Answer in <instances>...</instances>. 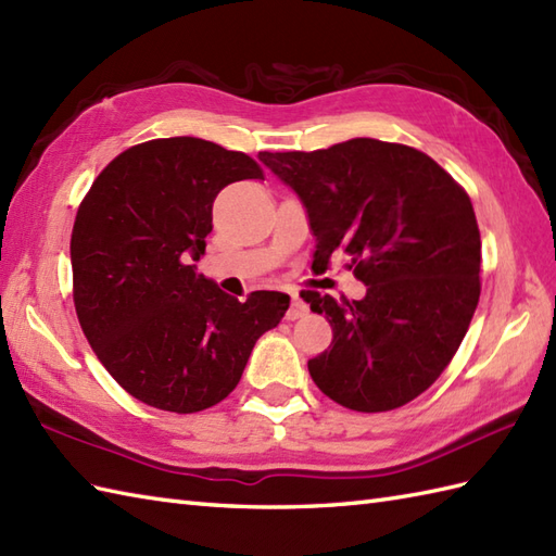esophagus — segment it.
I'll return each instance as SVG.
<instances>
[{
	"instance_id": "obj_1",
	"label": "esophagus",
	"mask_w": 556,
	"mask_h": 556,
	"mask_svg": "<svg viewBox=\"0 0 556 556\" xmlns=\"http://www.w3.org/2000/svg\"><path fill=\"white\" fill-rule=\"evenodd\" d=\"M309 313L307 309V303L305 301H301L299 295H293V301H291V307H289V313H287V319H301V317H305Z\"/></svg>"
}]
</instances>
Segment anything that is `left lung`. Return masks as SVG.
Returning a JSON list of instances; mask_svg holds the SVG:
<instances>
[{
    "instance_id": "left-lung-1",
    "label": "left lung",
    "mask_w": 556,
    "mask_h": 556,
    "mask_svg": "<svg viewBox=\"0 0 556 556\" xmlns=\"http://www.w3.org/2000/svg\"><path fill=\"white\" fill-rule=\"evenodd\" d=\"M257 159L303 201L313 267L348 253L367 287L363 301L303 295L333 329L309 377L348 409L407 405L450 365L479 305L481 235L467 191L426 153L369 137Z\"/></svg>"
}]
</instances>
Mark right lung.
<instances>
[{
    "mask_svg": "<svg viewBox=\"0 0 556 556\" xmlns=\"http://www.w3.org/2000/svg\"><path fill=\"white\" fill-rule=\"evenodd\" d=\"M263 177L247 153L213 141L151 139L103 167L77 208L75 313L101 365L141 403L177 415L217 405L289 309L279 291L231 299L191 265L217 193Z\"/></svg>",
    "mask_w": 556,
    "mask_h": 556,
    "instance_id": "add662e5",
    "label": "right lung"
}]
</instances>
